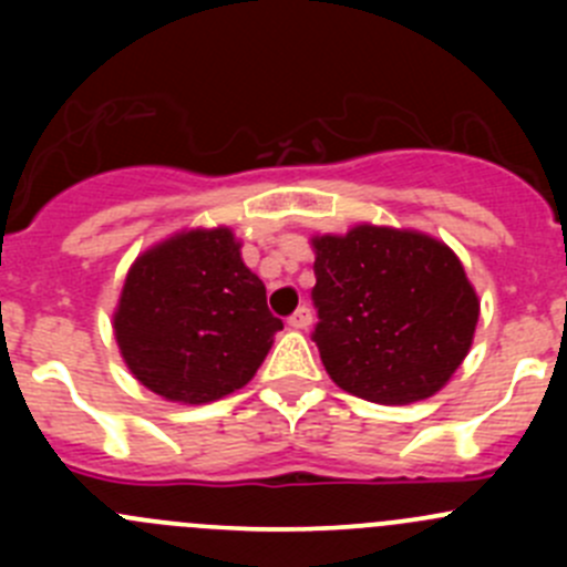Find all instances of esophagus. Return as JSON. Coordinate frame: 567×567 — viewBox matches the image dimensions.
Segmentation results:
<instances>
[{"instance_id":"34e87169","label":"esophagus","mask_w":567,"mask_h":567,"mask_svg":"<svg viewBox=\"0 0 567 567\" xmlns=\"http://www.w3.org/2000/svg\"><path fill=\"white\" fill-rule=\"evenodd\" d=\"M288 326H290V329H310V326H312V310H310V307H299V310H296L293 316L288 318Z\"/></svg>"}]
</instances>
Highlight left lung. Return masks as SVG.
Wrapping results in <instances>:
<instances>
[{"mask_svg":"<svg viewBox=\"0 0 567 567\" xmlns=\"http://www.w3.org/2000/svg\"><path fill=\"white\" fill-rule=\"evenodd\" d=\"M312 331L340 390L381 405L436 394L472 348L480 301L447 244L414 230L357 225L312 238Z\"/></svg>","mask_w":567,"mask_h":567,"instance_id":"1","label":"left lung"}]
</instances>
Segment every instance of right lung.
Wrapping results in <instances>:
<instances>
[{
  "label": "right lung",
  "mask_w": 567,
  "mask_h": 567,
  "mask_svg": "<svg viewBox=\"0 0 567 567\" xmlns=\"http://www.w3.org/2000/svg\"><path fill=\"white\" fill-rule=\"evenodd\" d=\"M279 329L227 227L177 233L136 257L114 312L134 379L192 405L249 384Z\"/></svg>",
  "instance_id": "right-lung-1"
}]
</instances>
